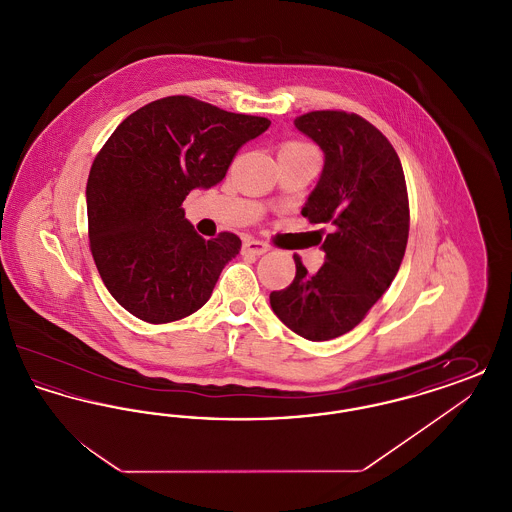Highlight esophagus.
Listing matches in <instances>:
<instances>
[{"instance_id": "obj_1", "label": "esophagus", "mask_w": 512, "mask_h": 512, "mask_svg": "<svg viewBox=\"0 0 512 512\" xmlns=\"http://www.w3.org/2000/svg\"><path fill=\"white\" fill-rule=\"evenodd\" d=\"M268 245L259 240H247L244 244V253H251V255H263L267 253Z\"/></svg>"}]
</instances>
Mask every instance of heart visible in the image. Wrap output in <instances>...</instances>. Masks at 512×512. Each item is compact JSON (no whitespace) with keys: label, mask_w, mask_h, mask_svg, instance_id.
Listing matches in <instances>:
<instances>
[{"label":"heart","mask_w":512,"mask_h":512,"mask_svg":"<svg viewBox=\"0 0 512 512\" xmlns=\"http://www.w3.org/2000/svg\"><path fill=\"white\" fill-rule=\"evenodd\" d=\"M301 149H309V146L301 144V142H286L280 146L278 153H286V151H301Z\"/></svg>","instance_id":"obj_1"}]
</instances>
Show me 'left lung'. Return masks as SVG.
<instances>
[{"mask_svg": "<svg viewBox=\"0 0 512 512\" xmlns=\"http://www.w3.org/2000/svg\"><path fill=\"white\" fill-rule=\"evenodd\" d=\"M324 151V169L301 215L326 224L324 265L270 293V307L297 336L334 340L353 330L390 288L409 240V195L390 140L361 115L311 111L295 119Z\"/></svg>", "mask_w": 512, "mask_h": 512, "instance_id": "1", "label": "left lung"}]
</instances>
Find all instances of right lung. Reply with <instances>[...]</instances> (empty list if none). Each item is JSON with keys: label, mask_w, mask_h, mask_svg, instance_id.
Instances as JSON below:
<instances>
[{"label": "right lung", "mask_w": 512, "mask_h": 512, "mask_svg": "<svg viewBox=\"0 0 512 512\" xmlns=\"http://www.w3.org/2000/svg\"><path fill=\"white\" fill-rule=\"evenodd\" d=\"M270 126L190 96L151 101L115 128L86 184L88 238L99 276L128 313L151 324L201 309L242 240H205L184 219L195 188L219 184L245 142Z\"/></svg>", "instance_id": "1"}]
</instances>
